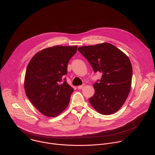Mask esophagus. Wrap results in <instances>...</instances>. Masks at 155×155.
Returning <instances> with one entry per match:
<instances>
[{
    "label": "esophagus",
    "instance_id": "obj_1",
    "mask_svg": "<svg viewBox=\"0 0 155 155\" xmlns=\"http://www.w3.org/2000/svg\"><path fill=\"white\" fill-rule=\"evenodd\" d=\"M84 86V84H82V85H80V86H77V87H78V89L81 90V89H82V88H83Z\"/></svg>",
    "mask_w": 155,
    "mask_h": 155
}]
</instances>
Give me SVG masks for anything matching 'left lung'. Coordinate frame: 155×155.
Here are the masks:
<instances>
[{
  "instance_id": "obj_1",
  "label": "left lung",
  "mask_w": 155,
  "mask_h": 155,
  "mask_svg": "<svg viewBox=\"0 0 155 155\" xmlns=\"http://www.w3.org/2000/svg\"><path fill=\"white\" fill-rule=\"evenodd\" d=\"M78 50L95 72L102 73L101 80L93 84L94 96L88 101L102 115L117 112L130 91L132 68L129 58L112 44L105 42L80 47Z\"/></svg>"
}]
</instances>
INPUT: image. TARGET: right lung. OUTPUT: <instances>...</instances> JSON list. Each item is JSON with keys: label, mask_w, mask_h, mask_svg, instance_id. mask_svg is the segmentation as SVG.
Listing matches in <instances>:
<instances>
[{"label": "right lung", "mask_w": 155, "mask_h": 155, "mask_svg": "<svg viewBox=\"0 0 155 155\" xmlns=\"http://www.w3.org/2000/svg\"><path fill=\"white\" fill-rule=\"evenodd\" d=\"M77 46L56 45L37 53L29 61L25 77L26 96L43 115L56 117L66 108L74 91L64 78Z\"/></svg>", "instance_id": "1"}]
</instances>
